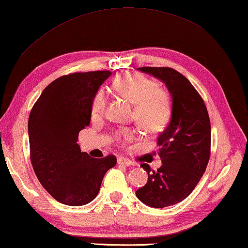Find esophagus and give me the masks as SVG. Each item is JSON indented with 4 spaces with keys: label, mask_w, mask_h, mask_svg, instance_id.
Wrapping results in <instances>:
<instances>
[{
    "label": "esophagus",
    "mask_w": 248,
    "mask_h": 248,
    "mask_svg": "<svg viewBox=\"0 0 248 248\" xmlns=\"http://www.w3.org/2000/svg\"><path fill=\"white\" fill-rule=\"evenodd\" d=\"M117 163H118L119 165H124V166H130L132 164V162L130 161V159L124 158V157H119L117 159Z\"/></svg>",
    "instance_id": "1"
}]
</instances>
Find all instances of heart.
I'll return each instance as SVG.
<instances>
[{"instance_id": "1", "label": "heart", "mask_w": 248, "mask_h": 248, "mask_svg": "<svg viewBox=\"0 0 248 248\" xmlns=\"http://www.w3.org/2000/svg\"><path fill=\"white\" fill-rule=\"evenodd\" d=\"M112 87L121 97L133 104L132 118L148 132H156L169 123L171 112L170 93L164 87L144 75L125 72L119 75ZM107 105V96L103 90H98L92 97L91 116L102 117ZM137 131L131 128L117 130L115 140L119 145H128L136 140Z\"/></svg>"}]
</instances>
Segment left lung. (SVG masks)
Here are the masks:
<instances>
[{"mask_svg":"<svg viewBox=\"0 0 248 248\" xmlns=\"http://www.w3.org/2000/svg\"><path fill=\"white\" fill-rule=\"evenodd\" d=\"M138 70L165 83L171 97V118L157 137L163 164L157 170L141 164L148 183L136 195L150 207H170L187 198L202 177L211 150V124L202 97L182 73L166 66Z\"/></svg>","mask_w":248,"mask_h":248,"instance_id":"left-lung-1","label":"left lung"}]
</instances>
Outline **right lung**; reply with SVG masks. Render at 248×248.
Masks as SVG:
<instances>
[{"label": "right lung", "mask_w": 248, "mask_h": 248, "mask_svg": "<svg viewBox=\"0 0 248 248\" xmlns=\"http://www.w3.org/2000/svg\"><path fill=\"white\" fill-rule=\"evenodd\" d=\"M110 71L75 72L54 79L33 104L28 119L31 162L43 187L59 202L83 205L97 196L115 155L81 152L78 132L89 127L91 102Z\"/></svg>", "instance_id": "right-lung-1"}]
</instances>
